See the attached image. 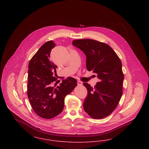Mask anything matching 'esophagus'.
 <instances>
[{"instance_id":"esophagus-1","label":"esophagus","mask_w":149,"mask_h":149,"mask_svg":"<svg viewBox=\"0 0 149 149\" xmlns=\"http://www.w3.org/2000/svg\"><path fill=\"white\" fill-rule=\"evenodd\" d=\"M77 84H78V85H83V83L81 81H77Z\"/></svg>"}]
</instances>
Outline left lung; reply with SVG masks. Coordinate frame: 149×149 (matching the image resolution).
Returning a JSON list of instances; mask_svg holds the SVG:
<instances>
[{"mask_svg": "<svg viewBox=\"0 0 149 149\" xmlns=\"http://www.w3.org/2000/svg\"><path fill=\"white\" fill-rule=\"evenodd\" d=\"M72 45L84 53L87 70L97 74L99 79L94 88L83 83L88 91L84 109L93 118H105L117 107L122 95L124 75L120 59L105 43L81 39L74 40Z\"/></svg>", "mask_w": 149, "mask_h": 149, "instance_id": "left-lung-1", "label": "left lung"}]
</instances>
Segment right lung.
Masks as SVG:
<instances>
[{
	"label": "right lung",
	"instance_id": "add662e5",
	"mask_svg": "<svg viewBox=\"0 0 149 149\" xmlns=\"http://www.w3.org/2000/svg\"><path fill=\"white\" fill-rule=\"evenodd\" d=\"M55 46L52 41L45 43L29 64L28 98L36 113L45 119H51L63 111L65 97L77 85V80L69 77L56 86L57 66L50 60Z\"/></svg>",
	"mask_w": 149,
	"mask_h": 149
}]
</instances>
